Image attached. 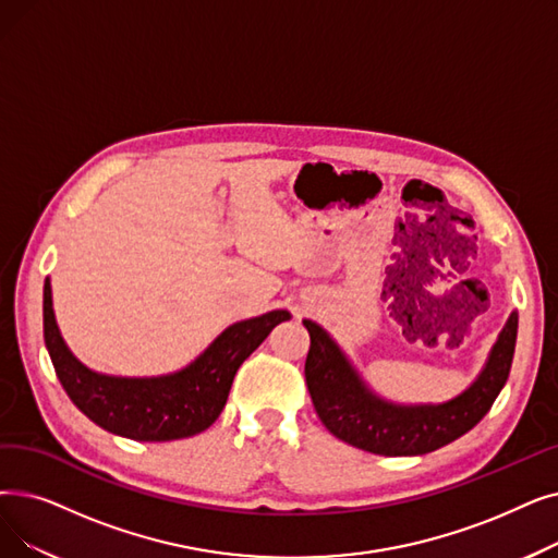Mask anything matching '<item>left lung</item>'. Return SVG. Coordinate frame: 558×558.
Here are the masks:
<instances>
[{"instance_id": "8db88e82", "label": "left lung", "mask_w": 558, "mask_h": 558, "mask_svg": "<svg viewBox=\"0 0 558 558\" xmlns=\"http://www.w3.org/2000/svg\"><path fill=\"white\" fill-rule=\"evenodd\" d=\"M303 326L310 332L307 390L335 438L378 456H422L458 440L486 417L511 372L518 312H511L474 383L445 403H397L376 395L328 330L310 319Z\"/></svg>"}]
</instances>
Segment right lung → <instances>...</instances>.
<instances>
[{
  "mask_svg": "<svg viewBox=\"0 0 558 558\" xmlns=\"http://www.w3.org/2000/svg\"><path fill=\"white\" fill-rule=\"evenodd\" d=\"M289 319L287 310H274L236 322L173 374L109 376L93 372L68 349L54 317L50 278L43 289L45 347L70 401L105 430L138 442L180 440L209 428L226 408L241 362Z\"/></svg>",
  "mask_w": 558,
  "mask_h": 558,
  "instance_id": "obj_1",
  "label": "right lung"
}]
</instances>
